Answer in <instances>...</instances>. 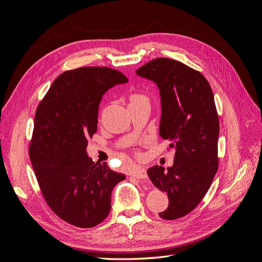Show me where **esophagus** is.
<instances>
[{
	"label": "esophagus",
	"instance_id": "1",
	"mask_svg": "<svg viewBox=\"0 0 262 262\" xmlns=\"http://www.w3.org/2000/svg\"><path fill=\"white\" fill-rule=\"evenodd\" d=\"M132 176L136 177L138 179H145L147 177V173L145 168H142V167H137L132 171Z\"/></svg>",
	"mask_w": 262,
	"mask_h": 262
}]
</instances>
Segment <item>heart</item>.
Instances as JSON below:
<instances>
[{
  "label": "heart",
  "instance_id": "1",
  "mask_svg": "<svg viewBox=\"0 0 262 262\" xmlns=\"http://www.w3.org/2000/svg\"><path fill=\"white\" fill-rule=\"evenodd\" d=\"M142 101L148 102V98H147V96H145L144 94L134 93L130 96V104H137V102H142Z\"/></svg>",
  "mask_w": 262,
  "mask_h": 262
}]
</instances>
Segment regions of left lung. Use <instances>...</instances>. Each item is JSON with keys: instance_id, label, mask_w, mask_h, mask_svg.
<instances>
[{"instance_id": "obj_1", "label": "left lung", "mask_w": 262, "mask_h": 262, "mask_svg": "<svg viewBox=\"0 0 262 262\" xmlns=\"http://www.w3.org/2000/svg\"><path fill=\"white\" fill-rule=\"evenodd\" d=\"M160 90V136L175 148L173 165L165 170L153 166L147 175L168 195L164 220L187 215L201 202L219 167V116L209 82L200 72L179 61L157 58L137 70Z\"/></svg>"}]
</instances>
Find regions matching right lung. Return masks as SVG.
<instances>
[{
    "mask_svg": "<svg viewBox=\"0 0 262 262\" xmlns=\"http://www.w3.org/2000/svg\"><path fill=\"white\" fill-rule=\"evenodd\" d=\"M128 82L121 72L85 67L62 73L39 104L29 157L46 202L57 215L77 227L104 221L112 192L125 176L87 156L89 139L97 131L99 102L109 89Z\"/></svg>",
    "mask_w": 262,
    "mask_h": 262,
    "instance_id": "add662e5",
    "label": "right lung"
}]
</instances>
